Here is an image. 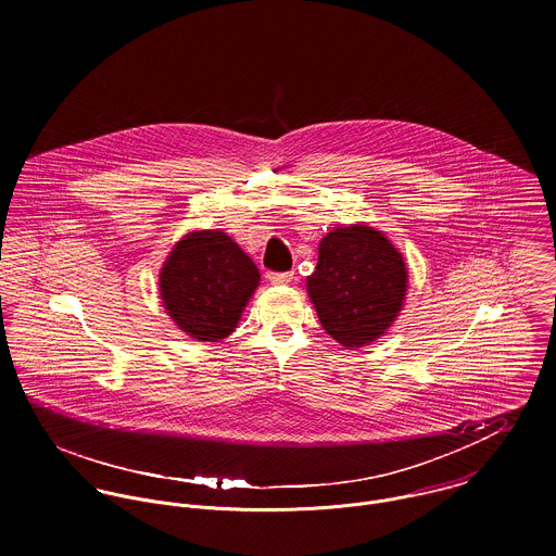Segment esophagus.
<instances>
[{
    "mask_svg": "<svg viewBox=\"0 0 556 556\" xmlns=\"http://www.w3.org/2000/svg\"><path fill=\"white\" fill-rule=\"evenodd\" d=\"M267 280L271 285H291L295 280V271H282V274H267Z\"/></svg>",
    "mask_w": 556,
    "mask_h": 556,
    "instance_id": "esophagus-1",
    "label": "esophagus"
}]
</instances>
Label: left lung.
I'll return each mask as SVG.
<instances>
[{
	"instance_id": "8db88e82",
	"label": "left lung",
	"mask_w": 556,
	"mask_h": 556,
	"mask_svg": "<svg viewBox=\"0 0 556 556\" xmlns=\"http://www.w3.org/2000/svg\"><path fill=\"white\" fill-rule=\"evenodd\" d=\"M323 329L342 346H368L388 333L408 291L402 252L366 223L333 227L318 243L306 278Z\"/></svg>"
}]
</instances>
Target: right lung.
Returning a JSON list of instances; mask_svg holds the SVG:
<instances>
[{
  "instance_id": "1",
  "label": "right lung",
  "mask_w": 556,
  "mask_h": 556,
  "mask_svg": "<svg viewBox=\"0 0 556 556\" xmlns=\"http://www.w3.org/2000/svg\"><path fill=\"white\" fill-rule=\"evenodd\" d=\"M261 282L252 258L218 229L190 231L160 267L162 306L186 336L218 342L231 336Z\"/></svg>"
}]
</instances>
